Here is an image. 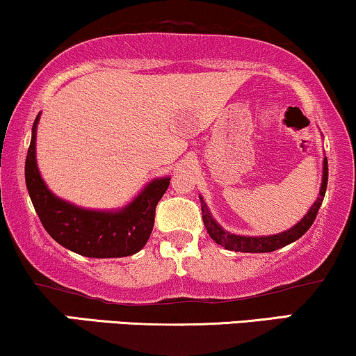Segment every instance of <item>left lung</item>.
<instances>
[{
  "mask_svg": "<svg viewBox=\"0 0 356 356\" xmlns=\"http://www.w3.org/2000/svg\"><path fill=\"white\" fill-rule=\"evenodd\" d=\"M327 181H328V163L327 158H323V177H322V186H320L318 198L312 204V208L307 211L304 218L297 222L296 226L291 227V229L280 232V234H272V236H239L232 234L229 231H225L221 226L214 221V218L209 213L208 206H206L204 200L201 198V213H203V222L208 234L211 236L214 243L227 249V251H236V252H272L277 251V249L284 248V245L293 243L309 231V227L314 225L315 218H317V213L322 206L323 196H325L327 191Z\"/></svg>",
  "mask_w": 356,
  "mask_h": 356,
  "instance_id": "1",
  "label": "left lung"
}]
</instances>
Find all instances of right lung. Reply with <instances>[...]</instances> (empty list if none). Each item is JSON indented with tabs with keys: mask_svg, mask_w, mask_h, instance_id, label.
<instances>
[{
	"mask_svg": "<svg viewBox=\"0 0 356 356\" xmlns=\"http://www.w3.org/2000/svg\"><path fill=\"white\" fill-rule=\"evenodd\" d=\"M26 156V188L44 229L56 243L86 257H125L138 252L150 238L155 225V208L170 178H156L140 191L125 208L117 211H94L57 198L46 186L36 163V129Z\"/></svg>",
	"mask_w": 356,
	"mask_h": 356,
	"instance_id": "add662e5",
	"label": "right lung"
}]
</instances>
